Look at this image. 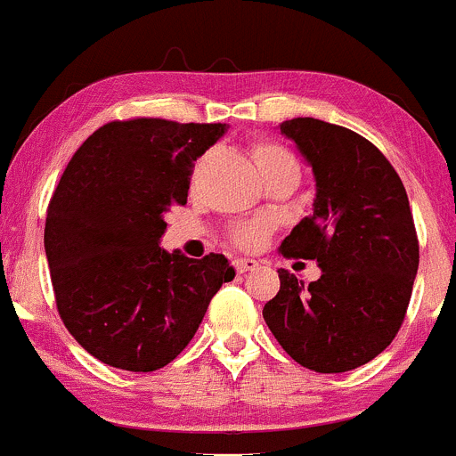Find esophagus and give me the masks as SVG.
<instances>
[{
  "mask_svg": "<svg viewBox=\"0 0 456 456\" xmlns=\"http://www.w3.org/2000/svg\"><path fill=\"white\" fill-rule=\"evenodd\" d=\"M233 266H236L238 273H247L257 266V260H253V257H236V260H233Z\"/></svg>",
  "mask_w": 456,
  "mask_h": 456,
  "instance_id": "obj_1",
  "label": "esophagus"
}]
</instances>
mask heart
<instances>
[{
  "label": "heart",
  "mask_w": 456,
  "mask_h": 456,
  "mask_svg": "<svg viewBox=\"0 0 456 456\" xmlns=\"http://www.w3.org/2000/svg\"><path fill=\"white\" fill-rule=\"evenodd\" d=\"M253 159H256V164L260 167L265 179L284 170H292L299 175V166H297L295 157H292L284 146H280V143L275 142H257L256 146H253ZM266 229V220H253V223H244L240 227H236L233 238H236V242L242 244V247H248V244L260 240V236Z\"/></svg>",
  "instance_id": "heart-1"
}]
</instances>
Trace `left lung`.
<instances>
[{
    "label": "left lung",
    "mask_w": 456,
    "mask_h": 456,
    "mask_svg": "<svg viewBox=\"0 0 456 456\" xmlns=\"http://www.w3.org/2000/svg\"><path fill=\"white\" fill-rule=\"evenodd\" d=\"M313 170V214L281 242L284 256L316 260L304 281L280 268V292L262 314L292 361L343 373L389 347L404 321L419 265L409 196L380 151L349 128L314 118L281 122Z\"/></svg>",
    "instance_id": "8db88e82"
}]
</instances>
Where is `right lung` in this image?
<instances>
[{
    "instance_id": "right-lung-1",
    "label": "right lung",
    "mask_w": 456,
    "mask_h": 456,
    "mask_svg": "<svg viewBox=\"0 0 456 456\" xmlns=\"http://www.w3.org/2000/svg\"><path fill=\"white\" fill-rule=\"evenodd\" d=\"M227 124L109 122L74 152L45 218V256L65 328L124 371H155L185 349L236 271L223 253L166 251V212L188 203L194 161Z\"/></svg>"
}]
</instances>
